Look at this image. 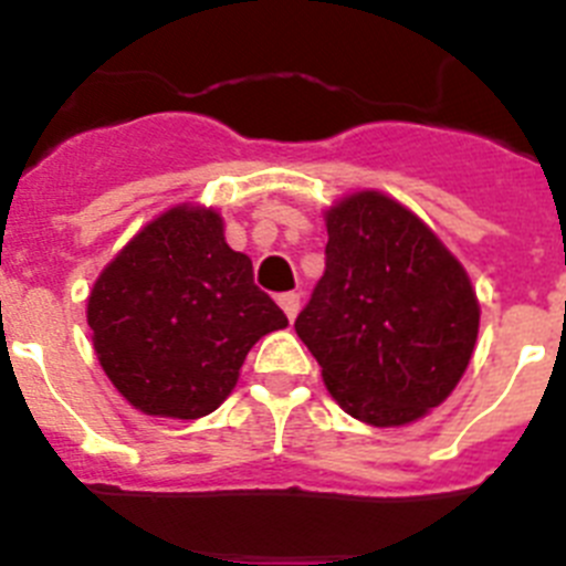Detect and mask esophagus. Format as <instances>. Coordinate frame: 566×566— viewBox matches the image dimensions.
<instances>
[{"label": "esophagus", "instance_id": "1", "mask_svg": "<svg viewBox=\"0 0 566 566\" xmlns=\"http://www.w3.org/2000/svg\"><path fill=\"white\" fill-rule=\"evenodd\" d=\"M277 303H280V308H283V312H286V317H289V319L297 317V312H300V294H297V292L280 294Z\"/></svg>", "mask_w": 566, "mask_h": 566}]
</instances>
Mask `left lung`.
<instances>
[{"label":"left lung","mask_w":566,"mask_h":566,"mask_svg":"<svg viewBox=\"0 0 566 566\" xmlns=\"http://www.w3.org/2000/svg\"><path fill=\"white\" fill-rule=\"evenodd\" d=\"M326 272L294 328L345 413L408 424L457 388L479 334L468 274L417 214L359 192L326 214Z\"/></svg>","instance_id":"obj_1"}]
</instances>
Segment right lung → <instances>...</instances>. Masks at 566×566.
I'll list each match as a JSON object with an SVG mask.
<instances>
[{"label":"right lung","mask_w":566,"mask_h":566,"mask_svg":"<svg viewBox=\"0 0 566 566\" xmlns=\"http://www.w3.org/2000/svg\"><path fill=\"white\" fill-rule=\"evenodd\" d=\"M98 363L129 405L198 419L232 394L240 365L286 314L229 249L221 214L175 207L129 240L87 300Z\"/></svg>","instance_id":"obj_1"}]
</instances>
